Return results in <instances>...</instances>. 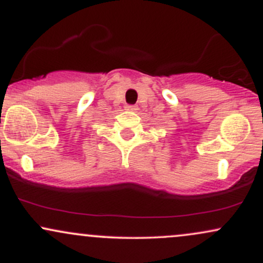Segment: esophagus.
<instances>
[{
	"mask_svg": "<svg viewBox=\"0 0 263 263\" xmlns=\"http://www.w3.org/2000/svg\"><path fill=\"white\" fill-rule=\"evenodd\" d=\"M126 110L128 111H137L138 107L136 105H126Z\"/></svg>",
	"mask_w": 263,
	"mask_h": 263,
	"instance_id": "34e87169",
	"label": "esophagus"
}]
</instances>
